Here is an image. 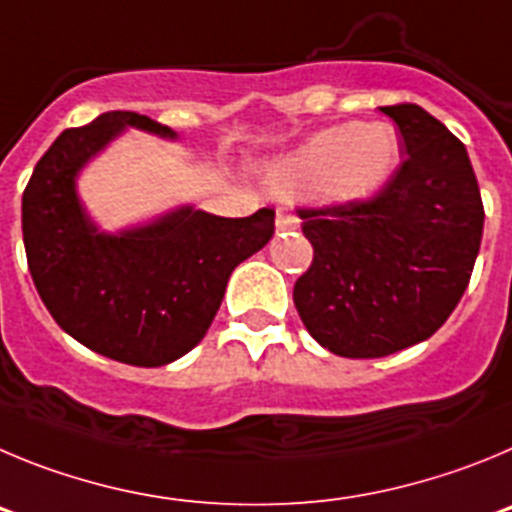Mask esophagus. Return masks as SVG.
I'll return each instance as SVG.
<instances>
[{
	"label": "esophagus",
	"mask_w": 512,
	"mask_h": 512,
	"mask_svg": "<svg viewBox=\"0 0 512 512\" xmlns=\"http://www.w3.org/2000/svg\"><path fill=\"white\" fill-rule=\"evenodd\" d=\"M275 229L278 232H293V229H298V216L288 214V211H278V216H275Z\"/></svg>",
	"instance_id": "1"
}]
</instances>
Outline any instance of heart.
I'll list each match as a JSON object with an SVG mask.
<instances>
[{"instance_id":"1","label":"heart","mask_w":512,"mask_h":512,"mask_svg":"<svg viewBox=\"0 0 512 512\" xmlns=\"http://www.w3.org/2000/svg\"><path fill=\"white\" fill-rule=\"evenodd\" d=\"M400 160L390 122H344L319 130L267 165V186L293 199L319 193L326 204H367L388 186Z\"/></svg>"}]
</instances>
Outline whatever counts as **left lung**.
Returning <instances> with one entry per match:
<instances>
[{
    "instance_id": "left-lung-1",
    "label": "left lung",
    "mask_w": 512,
    "mask_h": 512,
    "mask_svg": "<svg viewBox=\"0 0 512 512\" xmlns=\"http://www.w3.org/2000/svg\"><path fill=\"white\" fill-rule=\"evenodd\" d=\"M405 163L367 204L301 211L313 262L293 301L308 334L352 359L426 342L457 308L480 252V186L467 147L416 107H380Z\"/></svg>"
}]
</instances>
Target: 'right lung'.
I'll return each instance as SVG.
<instances>
[{
	"label": "right lung",
	"instance_id": "1",
	"mask_svg": "<svg viewBox=\"0 0 512 512\" xmlns=\"http://www.w3.org/2000/svg\"><path fill=\"white\" fill-rule=\"evenodd\" d=\"M127 130L178 140L135 112L66 130L22 193V237L35 288L66 334L124 365L160 367L204 339L234 267L273 237L275 211L227 219L183 204L117 232L101 229L78 178Z\"/></svg>",
	"mask_w": 512,
	"mask_h": 512
}]
</instances>
